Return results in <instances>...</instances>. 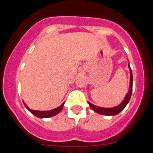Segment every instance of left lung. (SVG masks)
Masks as SVG:
<instances>
[{"label": "left lung", "mask_w": 153, "mask_h": 153, "mask_svg": "<svg viewBox=\"0 0 153 153\" xmlns=\"http://www.w3.org/2000/svg\"><path fill=\"white\" fill-rule=\"evenodd\" d=\"M128 67L129 68V73H130V81H129V91L126 93L125 98H124L123 100L122 101V102L118 105L117 106H114V107L112 108H104V107H100V106H95L92 104L91 102H88L89 105L91 107V109L93 110L96 112V113H99V114L101 115H106V116H115V115H117L118 113H120V112L123 111V109L126 106V105L128 104V102H129V100L131 98V95H132V70L130 68V65L129 63H128Z\"/></svg>", "instance_id": "left-lung-1"}]
</instances>
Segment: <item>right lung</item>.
<instances>
[{"label":"right lung","instance_id":"right-lung-1","mask_svg":"<svg viewBox=\"0 0 153 153\" xmlns=\"http://www.w3.org/2000/svg\"><path fill=\"white\" fill-rule=\"evenodd\" d=\"M24 106H25V107H26L27 109L28 110L32 113V114L36 116V117H38V118L43 119V118H49V117H53V116H56V114H58V113H60L62 109H63L64 102H63V104H61L60 106L55 108V109H51V110H46V111H44H44H41V110H34V109H31L28 107L27 105L24 102Z\"/></svg>","mask_w":153,"mask_h":153}]
</instances>
